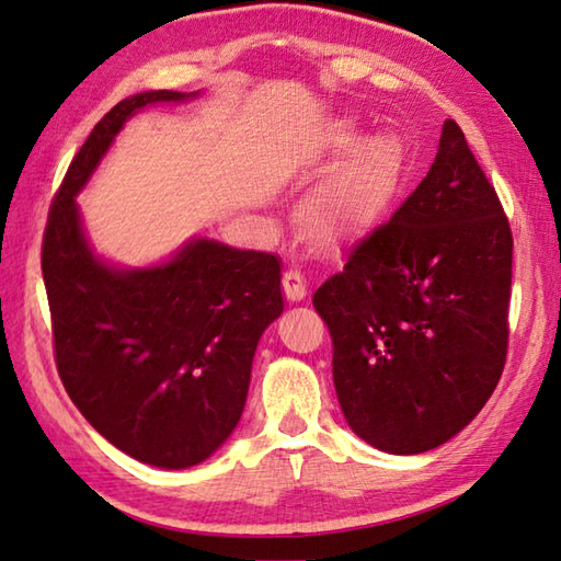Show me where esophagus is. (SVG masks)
<instances>
[{
  "label": "esophagus",
  "instance_id": "34e87169",
  "mask_svg": "<svg viewBox=\"0 0 561 561\" xmlns=\"http://www.w3.org/2000/svg\"><path fill=\"white\" fill-rule=\"evenodd\" d=\"M283 290H286V298L298 302L308 296V280L298 268H288L283 273Z\"/></svg>",
  "mask_w": 561,
  "mask_h": 561
}]
</instances>
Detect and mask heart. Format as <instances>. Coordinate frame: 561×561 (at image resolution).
I'll return each mask as SVG.
<instances>
[{"mask_svg":"<svg viewBox=\"0 0 561 561\" xmlns=\"http://www.w3.org/2000/svg\"><path fill=\"white\" fill-rule=\"evenodd\" d=\"M391 167V150L385 140L371 142L359 162L340 174L325 192L318 196L312 221L325 239L335 241L365 226L377 214L387 172Z\"/></svg>","mask_w":561,"mask_h":561,"instance_id":"obj_1","label":"heart"}]
</instances>
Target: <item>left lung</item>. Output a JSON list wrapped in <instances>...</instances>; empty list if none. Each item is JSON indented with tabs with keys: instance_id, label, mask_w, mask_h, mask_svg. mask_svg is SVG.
<instances>
[{
	"instance_id": "left-lung-1",
	"label": "left lung",
	"mask_w": 561,
	"mask_h": 561,
	"mask_svg": "<svg viewBox=\"0 0 561 561\" xmlns=\"http://www.w3.org/2000/svg\"><path fill=\"white\" fill-rule=\"evenodd\" d=\"M510 286L503 204L463 130L446 121L428 174L312 298L352 431L411 456L466 428L505 369Z\"/></svg>"
}]
</instances>
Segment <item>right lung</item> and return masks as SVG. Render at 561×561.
Returning <instances> with one entry per match:
<instances>
[{
  "instance_id": "1",
  "label": "right lung",
  "mask_w": 561,
  "mask_h": 561,
  "mask_svg": "<svg viewBox=\"0 0 561 561\" xmlns=\"http://www.w3.org/2000/svg\"><path fill=\"white\" fill-rule=\"evenodd\" d=\"M147 91L88 135L48 209L42 273L54 357L78 411L115 448L157 468H190L231 436L263 330L283 312L280 261L209 239L170 263L117 271L85 243L76 194L135 111L184 101Z\"/></svg>"
}]
</instances>
